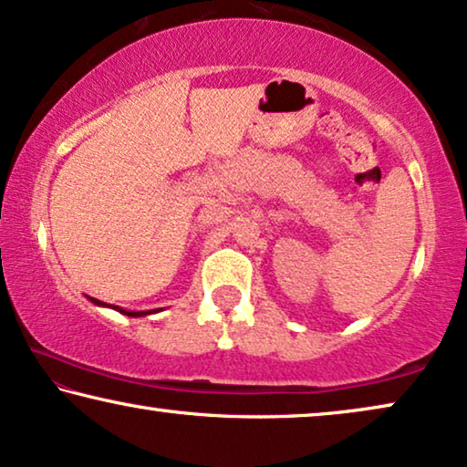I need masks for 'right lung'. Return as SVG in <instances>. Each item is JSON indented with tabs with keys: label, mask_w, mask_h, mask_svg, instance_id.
I'll return each mask as SVG.
<instances>
[{
	"label": "right lung",
	"mask_w": 467,
	"mask_h": 467,
	"mask_svg": "<svg viewBox=\"0 0 467 467\" xmlns=\"http://www.w3.org/2000/svg\"><path fill=\"white\" fill-rule=\"evenodd\" d=\"M90 300H93L95 302V305H105V302H99V300H97V298H90ZM114 308H118V306H114ZM118 311H120V313H124V315H129V317H141V315H148V311H124V308H118Z\"/></svg>",
	"instance_id": "right-lung-1"
}]
</instances>
